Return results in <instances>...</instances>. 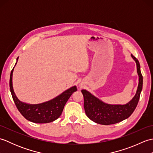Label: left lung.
I'll return each mask as SVG.
<instances>
[{"label":"left lung","instance_id":"8db88e82","mask_svg":"<svg viewBox=\"0 0 153 153\" xmlns=\"http://www.w3.org/2000/svg\"><path fill=\"white\" fill-rule=\"evenodd\" d=\"M137 65L139 84L135 96L126 105H110L102 102L87 90L82 89L84 108L87 117L95 123L110 125L122 122L129 118L137 106L143 88V76L138 60L131 54Z\"/></svg>","mask_w":153,"mask_h":153}]
</instances>
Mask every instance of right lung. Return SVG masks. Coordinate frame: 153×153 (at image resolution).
I'll return each mask as SVG.
<instances>
[{"label":"right lung","mask_w":153,"mask_h":153,"mask_svg":"<svg viewBox=\"0 0 153 153\" xmlns=\"http://www.w3.org/2000/svg\"><path fill=\"white\" fill-rule=\"evenodd\" d=\"M18 58L16 59L17 61L15 66L17 64ZM14 68V67L11 71L10 77V89L15 105L22 115L29 121L37 123L52 122L59 118L68 100L72 93L77 91L76 86L70 87L48 101L36 105L25 103L20 101L16 96L12 86V74Z\"/></svg>","instance_id":"1"}]
</instances>
